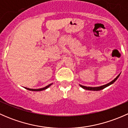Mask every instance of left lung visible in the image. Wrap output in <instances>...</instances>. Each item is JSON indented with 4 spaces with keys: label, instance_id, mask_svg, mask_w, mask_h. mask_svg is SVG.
<instances>
[{
    "label": "left lung",
    "instance_id": "8db88e82",
    "mask_svg": "<svg viewBox=\"0 0 128 128\" xmlns=\"http://www.w3.org/2000/svg\"><path fill=\"white\" fill-rule=\"evenodd\" d=\"M120 76V74L118 75V76H117L115 78H114L113 80H112V82H110V83L107 84H105V85H104V86H100V87H86V86H81V85H80V86L82 88L86 89V90H94V91H98V90H102V89H104V88H106V87H107L108 86H110V85H112V84L114 83V82H115L116 80H117V78H118V77Z\"/></svg>",
    "mask_w": 128,
    "mask_h": 128
}]
</instances>
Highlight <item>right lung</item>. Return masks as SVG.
Returning <instances> with one entry per match:
<instances>
[{"label":"right lung","mask_w":128,"mask_h":128,"mask_svg":"<svg viewBox=\"0 0 128 128\" xmlns=\"http://www.w3.org/2000/svg\"><path fill=\"white\" fill-rule=\"evenodd\" d=\"M52 85V84H51L48 85V86H46L45 87H43V88H39V89H32V88H26V87H25L26 89H27V90H31V91H42V90H46V88H48L49 87H50V86Z\"/></svg>","instance_id":"1"}]
</instances>
